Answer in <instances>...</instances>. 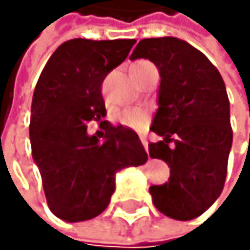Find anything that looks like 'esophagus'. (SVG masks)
<instances>
[{"label":"esophagus","mask_w":250,"mask_h":250,"mask_svg":"<svg viewBox=\"0 0 250 250\" xmlns=\"http://www.w3.org/2000/svg\"><path fill=\"white\" fill-rule=\"evenodd\" d=\"M139 139H141V142H142L144 148L148 150V141H147V135H146V133H141V135H139Z\"/></svg>","instance_id":"obj_1"}]
</instances>
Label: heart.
<instances>
[{"label": "heart", "instance_id": "b5f03b06", "mask_svg": "<svg viewBox=\"0 0 250 250\" xmlns=\"http://www.w3.org/2000/svg\"><path fill=\"white\" fill-rule=\"evenodd\" d=\"M151 64L150 61L147 60H138L135 61L132 65H130V70H136V69H141V67H146ZM117 120L124 124V126H127V127H132V129H139L142 127L144 124H146L147 121V114L144 112L142 109L139 108H129V109H124L121 111L118 115H117Z\"/></svg>", "mask_w": 250, "mask_h": 250}]
</instances>
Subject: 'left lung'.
Returning <instances> with one entry per match:
<instances>
[{
	"mask_svg": "<svg viewBox=\"0 0 250 250\" xmlns=\"http://www.w3.org/2000/svg\"><path fill=\"white\" fill-rule=\"evenodd\" d=\"M136 58L153 61L162 78L151 130L163 139L148 150L168 163L171 175L150 188L153 204L168 217L190 220L225 185L232 129L224 79L203 52L175 37L141 40L130 55Z\"/></svg>",
	"mask_w": 250,
	"mask_h": 250,
	"instance_id": "1",
	"label": "left lung"
}]
</instances>
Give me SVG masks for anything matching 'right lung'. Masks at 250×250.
Wrapping results in <instances>:
<instances>
[{"mask_svg":"<svg viewBox=\"0 0 250 250\" xmlns=\"http://www.w3.org/2000/svg\"><path fill=\"white\" fill-rule=\"evenodd\" d=\"M135 39H72L57 47L37 81L30 139L51 211L67 222L88 220L106 210L115 172L147 162L138 135L102 121L90 136L88 123L106 115L102 83L127 58ZM102 141H100V138Z\"/></svg>","mask_w":250,"mask_h":250,"instance_id":"obj_1","label":"right lung"}]
</instances>
